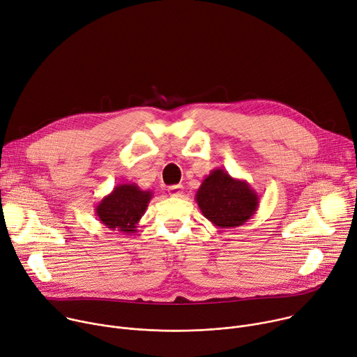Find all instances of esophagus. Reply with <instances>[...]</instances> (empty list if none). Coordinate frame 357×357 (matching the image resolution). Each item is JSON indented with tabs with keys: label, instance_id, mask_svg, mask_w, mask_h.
Masks as SVG:
<instances>
[{
	"label": "esophagus",
	"instance_id": "esophagus-1",
	"mask_svg": "<svg viewBox=\"0 0 357 357\" xmlns=\"http://www.w3.org/2000/svg\"><path fill=\"white\" fill-rule=\"evenodd\" d=\"M168 193L171 196H175V197H179L183 195V186L182 185H172L168 188Z\"/></svg>",
	"mask_w": 357,
	"mask_h": 357
}]
</instances>
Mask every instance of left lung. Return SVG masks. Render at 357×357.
Instances as JSON below:
<instances>
[{"label":"left lung","instance_id":"obj_1","mask_svg":"<svg viewBox=\"0 0 357 357\" xmlns=\"http://www.w3.org/2000/svg\"><path fill=\"white\" fill-rule=\"evenodd\" d=\"M195 200L202 215L213 226L231 229L256 215L260 196L247 181L233 178L227 171L216 168L203 179Z\"/></svg>","mask_w":357,"mask_h":357}]
</instances>
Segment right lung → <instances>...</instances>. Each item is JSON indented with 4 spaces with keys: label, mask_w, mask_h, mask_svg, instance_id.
<instances>
[{
    "label": "right lung",
    "mask_w": 357,
    "mask_h": 357,
    "mask_svg": "<svg viewBox=\"0 0 357 357\" xmlns=\"http://www.w3.org/2000/svg\"><path fill=\"white\" fill-rule=\"evenodd\" d=\"M151 190H142L137 183H120L96 206L98 222L110 230L132 234L152 199Z\"/></svg>",
    "instance_id": "obj_1"
}]
</instances>
